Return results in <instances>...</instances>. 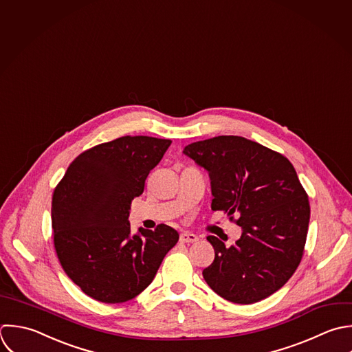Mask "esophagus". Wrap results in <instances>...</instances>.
<instances>
[{
  "mask_svg": "<svg viewBox=\"0 0 352 352\" xmlns=\"http://www.w3.org/2000/svg\"><path fill=\"white\" fill-rule=\"evenodd\" d=\"M197 240H199V237L196 234L190 233V232H184L179 236V241L181 243H196Z\"/></svg>",
  "mask_w": 352,
  "mask_h": 352,
  "instance_id": "obj_1",
  "label": "esophagus"
}]
</instances>
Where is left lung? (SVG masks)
<instances>
[{
    "instance_id": "1",
    "label": "left lung",
    "mask_w": 352,
    "mask_h": 352,
    "mask_svg": "<svg viewBox=\"0 0 352 352\" xmlns=\"http://www.w3.org/2000/svg\"><path fill=\"white\" fill-rule=\"evenodd\" d=\"M184 153L207 170L212 211L237 212L241 237L226 247L215 236L214 262L203 270L221 298L251 305L277 292L298 269L306 244L310 204L292 163L255 141L219 135L189 144Z\"/></svg>"
}]
</instances>
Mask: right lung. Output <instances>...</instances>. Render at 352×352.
Instances as JSON below:
<instances>
[{
	"label": "right lung",
	"mask_w": 352,
	"mask_h": 352,
	"mask_svg": "<svg viewBox=\"0 0 352 352\" xmlns=\"http://www.w3.org/2000/svg\"><path fill=\"white\" fill-rule=\"evenodd\" d=\"M171 145L146 135L120 137L80 153L52 199L57 258L87 296L123 303L155 278L179 234L167 225L130 230L131 200Z\"/></svg>",
	"instance_id": "1"
}]
</instances>
